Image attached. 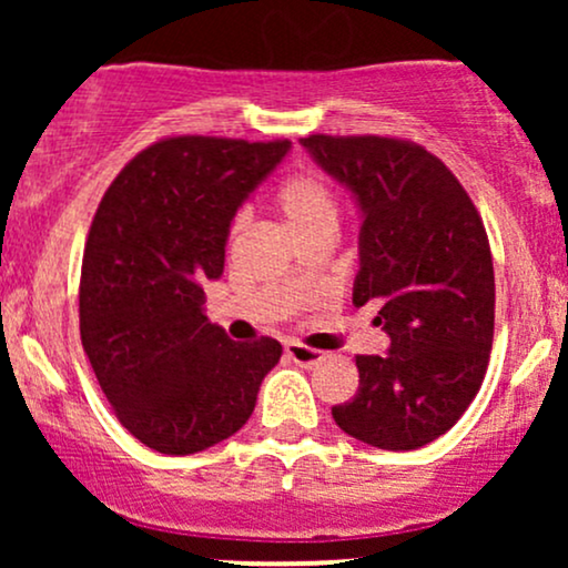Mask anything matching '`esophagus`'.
Listing matches in <instances>:
<instances>
[{
    "mask_svg": "<svg viewBox=\"0 0 568 568\" xmlns=\"http://www.w3.org/2000/svg\"><path fill=\"white\" fill-rule=\"evenodd\" d=\"M285 352H288V357H291L293 363H298V366H304V368L317 366V363L323 361V352L321 349L304 347V344H298V342L285 344Z\"/></svg>",
    "mask_w": 568,
    "mask_h": 568,
    "instance_id": "1",
    "label": "esophagus"
}]
</instances>
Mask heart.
I'll return each mask as SVG.
<instances>
[{
  "label": "heart",
  "instance_id": "obj_1",
  "mask_svg": "<svg viewBox=\"0 0 568 568\" xmlns=\"http://www.w3.org/2000/svg\"><path fill=\"white\" fill-rule=\"evenodd\" d=\"M275 211L283 219L285 230L293 237L321 230V226H336V197L328 181L317 173H293L275 192ZM240 230V221L234 232Z\"/></svg>",
  "mask_w": 568,
  "mask_h": 568
}]
</instances>
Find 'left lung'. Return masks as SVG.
Masks as SVG:
<instances>
[{
    "label": "left lung",
    "instance_id": "1",
    "mask_svg": "<svg viewBox=\"0 0 568 568\" xmlns=\"http://www.w3.org/2000/svg\"><path fill=\"white\" fill-rule=\"evenodd\" d=\"M302 146L347 186L363 226L352 302L379 304L387 355H357L361 384L334 406L352 438L410 452L448 433L484 382L494 338L491 247L473 200L427 149L382 135Z\"/></svg>",
    "mask_w": 568,
    "mask_h": 568
}]
</instances>
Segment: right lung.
Wrapping results in <instances>:
<instances>
[{
    "label": "right lung",
    "mask_w": 568,
    "mask_h": 568,
    "mask_svg": "<svg viewBox=\"0 0 568 568\" xmlns=\"http://www.w3.org/2000/svg\"><path fill=\"white\" fill-rule=\"evenodd\" d=\"M291 141L179 135L122 168L90 226L80 334L116 419L160 454L205 452L256 408L283 347L237 344L205 315L232 221Z\"/></svg>",
    "instance_id": "obj_1"
}]
</instances>
